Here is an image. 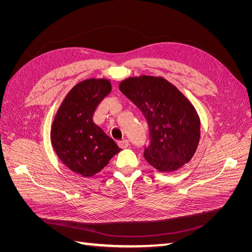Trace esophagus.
I'll return each mask as SVG.
<instances>
[{
	"mask_svg": "<svg viewBox=\"0 0 252 252\" xmlns=\"http://www.w3.org/2000/svg\"><path fill=\"white\" fill-rule=\"evenodd\" d=\"M119 146H120L121 148H127V147L129 146V141L126 140V139L121 140V141L119 142Z\"/></svg>",
	"mask_w": 252,
	"mask_h": 252,
	"instance_id": "1",
	"label": "esophagus"
}]
</instances>
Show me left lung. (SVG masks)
<instances>
[{
  "mask_svg": "<svg viewBox=\"0 0 252 252\" xmlns=\"http://www.w3.org/2000/svg\"><path fill=\"white\" fill-rule=\"evenodd\" d=\"M120 90L146 119L150 143L146 161L162 172L179 169L193 157L201 136V122L193 105L162 77L141 75L122 81Z\"/></svg>",
  "mask_w": 252,
  "mask_h": 252,
  "instance_id": "left-lung-1",
  "label": "left lung"
}]
</instances>
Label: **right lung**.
<instances>
[{"instance_id":"obj_1","label":"right lung","mask_w":252,"mask_h":252,"mask_svg":"<svg viewBox=\"0 0 252 252\" xmlns=\"http://www.w3.org/2000/svg\"><path fill=\"white\" fill-rule=\"evenodd\" d=\"M110 91L108 80H84L67 94L53 120V149L64 165L84 178L100 172L121 151L93 120L96 106Z\"/></svg>"}]
</instances>
